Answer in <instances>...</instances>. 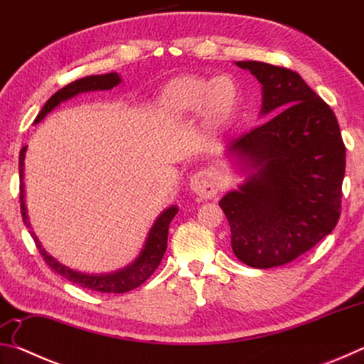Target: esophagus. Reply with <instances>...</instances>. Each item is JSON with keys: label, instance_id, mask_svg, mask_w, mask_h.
<instances>
[{"label": "esophagus", "instance_id": "obj_1", "mask_svg": "<svg viewBox=\"0 0 364 364\" xmlns=\"http://www.w3.org/2000/svg\"><path fill=\"white\" fill-rule=\"evenodd\" d=\"M193 193H196L202 199H212L218 193V183L217 178L210 170H200L193 175L189 183Z\"/></svg>", "mask_w": 364, "mask_h": 364}]
</instances>
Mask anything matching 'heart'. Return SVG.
<instances>
[{
  "label": "heart",
  "instance_id": "obj_1",
  "mask_svg": "<svg viewBox=\"0 0 364 364\" xmlns=\"http://www.w3.org/2000/svg\"><path fill=\"white\" fill-rule=\"evenodd\" d=\"M237 88L226 77L212 82L200 77H180L168 83L160 97V106L171 117H184L204 109V125L218 133L232 120L237 109Z\"/></svg>",
  "mask_w": 364,
  "mask_h": 364
}]
</instances>
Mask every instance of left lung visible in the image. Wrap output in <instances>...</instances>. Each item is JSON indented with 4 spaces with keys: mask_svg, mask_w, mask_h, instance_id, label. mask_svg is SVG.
Returning a JSON list of instances; mask_svg holds the SVG:
<instances>
[{
    "mask_svg": "<svg viewBox=\"0 0 364 364\" xmlns=\"http://www.w3.org/2000/svg\"><path fill=\"white\" fill-rule=\"evenodd\" d=\"M263 85L269 119L230 144L255 173L220 200L242 263L281 267L328 236L341 218L345 144L332 109L297 72L239 60Z\"/></svg>",
    "mask_w": 364,
    "mask_h": 364,
    "instance_id": "left-lung-1",
    "label": "left lung"
}]
</instances>
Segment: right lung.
<instances>
[{"mask_svg":"<svg viewBox=\"0 0 364 364\" xmlns=\"http://www.w3.org/2000/svg\"><path fill=\"white\" fill-rule=\"evenodd\" d=\"M119 83H120V77L117 75V73H106V75H90V77L75 80V82L65 85L64 88H60L58 93H54L51 97H49L48 102L40 110V114L36 115L35 123H38L45 119V115L51 112V110L56 106H59L60 102L70 100V97L77 96L78 93H83V91L110 90ZM26 149L27 147H22L21 154H19V176H21V213H22L23 221H26V225L28 226L27 212H26V200H23V183H22ZM176 213H178V208L170 207L162 215H160V217L156 220V223H154V226L151 228L149 236H147V241L144 244V249L139 254V257L128 268L117 271V273H112V274H100V276L83 274V273H78V271L67 268V267H64V264H60L54 260L51 255H48L45 249H41L38 239L33 236V232H32V236L35 239L36 249L40 250V255L43 257V260L46 262L48 267L56 271L58 274L64 276L65 279L73 282V284L85 287V289H90V291L102 292V294H123V292L133 291V289L139 287L143 282L149 279L154 271L157 269L160 262H162L165 250H167L170 221L173 220Z\"/></svg>","mask_w":364,"mask_h":364,"instance_id":"right-lung-1","label":"right lung"}]
</instances>
